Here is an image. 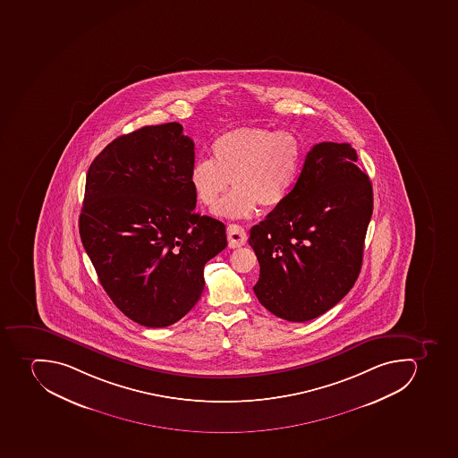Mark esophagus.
<instances>
[{
    "mask_svg": "<svg viewBox=\"0 0 458 458\" xmlns=\"http://www.w3.org/2000/svg\"><path fill=\"white\" fill-rule=\"evenodd\" d=\"M227 241H229L231 248H241L245 245L248 241L245 229L239 225H229L227 226Z\"/></svg>",
    "mask_w": 458,
    "mask_h": 458,
    "instance_id": "1",
    "label": "esophagus"
}]
</instances>
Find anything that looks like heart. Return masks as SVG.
<instances>
[{"label": "heart", "instance_id": "obj_1", "mask_svg": "<svg viewBox=\"0 0 458 458\" xmlns=\"http://www.w3.org/2000/svg\"><path fill=\"white\" fill-rule=\"evenodd\" d=\"M303 145L294 133L264 127H239L216 139L212 159H199L190 171L192 192L206 208L217 204L220 217H250L262 208L284 203L296 185Z\"/></svg>", "mask_w": 458, "mask_h": 458}]
</instances>
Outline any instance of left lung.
Returning <instances> with one entry per match:
<instances>
[{"mask_svg":"<svg viewBox=\"0 0 458 458\" xmlns=\"http://www.w3.org/2000/svg\"><path fill=\"white\" fill-rule=\"evenodd\" d=\"M350 143L309 150L284 203L250 229L259 303L289 322L334 308L355 284L373 215V187Z\"/></svg>","mask_w":458,"mask_h":458,"instance_id":"1","label":"left lung"}]
</instances>
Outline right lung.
Wrapping results in <instances>:
<instances>
[{
	"label": "right lung",
	"instance_id": "obj_1",
	"mask_svg": "<svg viewBox=\"0 0 458 458\" xmlns=\"http://www.w3.org/2000/svg\"><path fill=\"white\" fill-rule=\"evenodd\" d=\"M192 165L194 142L173 122L114 139L87 174L82 245L113 303L142 327L184 318L227 245L226 226L194 212Z\"/></svg>",
	"mask_w": 458,
	"mask_h": 458
}]
</instances>
